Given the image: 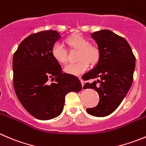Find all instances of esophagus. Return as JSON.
<instances>
[{"label":"esophagus","mask_w":146,"mask_h":146,"mask_svg":"<svg viewBox=\"0 0 146 146\" xmlns=\"http://www.w3.org/2000/svg\"><path fill=\"white\" fill-rule=\"evenodd\" d=\"M79 79H80V82H81V84H82V86H84V81H83V80H82V78H79Z\"/></svg>","instance_id":"obj_1"}]
</instances>
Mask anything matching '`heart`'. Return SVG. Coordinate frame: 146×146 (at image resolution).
I'll return each instance as SVG.
<instances>
[{
    "instance_id": "heart-1",
    "label": "heart",
    "mask_w": 146,
    "mask_h": 146,
    "mask_svg": "<svg viewBox=\"0 0 146 146\" xmlns=\"http://www.w3.org/2000/svg\"><path fill=\"white\" fill-rule=\"evenodd\" d=\"M67 43L75 49L79 50L78 62L70 63L64 66V71L73 76H80L88 68V63L95 64L98 60L100 52L96 46H90L88 40L80 35H76L67 40ZM52 55L56 61L63 63L67 60V50L61 43H55L52 48Z\"/></svg>"
}]
</instances>
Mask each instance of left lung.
Masks as SVG:
<instances>
[{"label":"left lung","instance_id":"8db88e82","mask_svg":"<svg viewBox=\"0 0 146 146\" xmlns=\"http://www.w3.org/2000/svg\"><path fill=\"white\" fill-rule=\"evenodd\" d=\"M100 52L93 68L85 74L83 89L93 88L98 93L97 106L87 108L90 115L105 117L115 111L128 93L133 83L135 58L129 43L110 30H101L90 34Z\"/></svg>","mask_w":146,"mask_h":146}]
</instances>
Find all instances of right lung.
<instances>
[{
    "label": "right lung",
    "mask_w": 146,
    "mask_h": 146,
    "mask_svg": "<svg viewBox=\"0 0 146 146\" xmlns=\"http://www.w3.org/2000/svg\"><path fill=\"white\" fill-rule=\"evenodd\" d=\"M61 38L56 31L30 35L21 42L13 58L15 94L24 108L39 120L60 115L66 94L82 89L79 79L63 73L52 55L53 46ZM50 78L55 82L49 83Z\"/></svg>",
    "instance_id": "obj_1"
}]
</instances>
